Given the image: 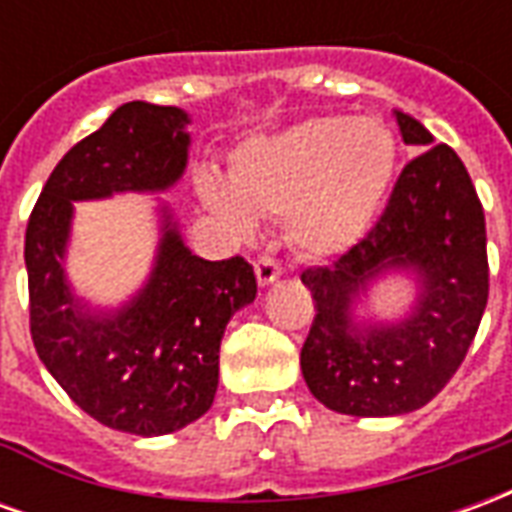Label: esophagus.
I'll return each instance as SVG.
<instances>
[{"label": "esophagus", "mask_w": 512, "mask_h": 512, "mask_svg": "<svg viewBox=\"0 0 512 512\" xmlns=\"http://www.w3.org/2000/svg\"><path fill=\"white\" fill-rule=\"evenodd\" d=\"M255 274H257V282L263 285V288H268V285H274L279 277H282V268H279V263L274 260V257H257L255 260Z\"/></svg>", "instance_id": "34e87169"}]
</instances>
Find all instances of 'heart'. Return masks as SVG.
I'll return each mask as SVG.
<instances>
[{"instance_id":"obj_1","label":"heart","mask_w":512,"mask_h":512,"mask_svg":"<svg viewBox=\"0 0 512 512\" xmlns=\"http://www.w3.org/2000/svg\"><path fill=\"white\" fill-rule=\"evenodd\" d=\"M395 161V136L376 117H310L244 142L233 158V180L205 172L200 194L244 233L255 230V213L285 216L288 238L304 255L332 257L370 233Z\"/></svg>"}]
</instances>
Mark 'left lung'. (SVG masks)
I'll list each match as a JSON object with an SVG mask.
<instances>
[{
    "instance_id": "left-lung-1",
    "label": "left lung",
    "mask_w": 512,
    "mask_h": 512,
    "mask_svg": "<svg viewBox=\"0 0 512 512\" xmlns=\"http://www.w3.org/2000/svg\"><path fill=\"white\" fill-rule=\"evenodd\" d=\"M406 145L422 153L397 178L376 227L337 263L307 268L315 321L301 373L323 406L351 417L417 411L455 376L488 304L485 216L458 153L395 112ZM389 273H408L418 296L395 322L355 315Z\"/></svg>"
}]
</instances>
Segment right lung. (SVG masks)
I'll return each mask as SVG.
<instances>
[{
    "label": "right lung",
    "mask_w": 512,
    "mask_h": 512,
    "mask_svg": "<svg viewBox=\"0 0 512 512\" xmlns=\"http://www.w3.org/2000/svg\"><path fill=\"white\" fill-rule=\"evenodd\" d=\"M189 123L178 106H117L62 156L27 224L29 329L40 362L82 411L134 436L175 433L211 408L224 329L255 301V271L244 257L194 255L158 202L150 277L120 307H93L65 271L73 202L172 189L189 164Z\"/></svg>",
    "instance_id": "1"
}]
</instances>
